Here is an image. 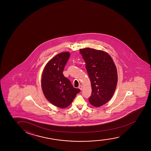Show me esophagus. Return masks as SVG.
<instances>
[{"label": "esophagus", "instance_id": "esophagus-1", "mask_svg": "<svg viewBox=\"0 0 151 151\" xmlns=\"http://www.w3.org/2000/svg\"><path fill=\"white\" fill-rule=\"evenodd\" d=\"M79 88L81 89V90H83V86H80L79 87Z\"/></svg>", "mask_w": 151, "mask_h": 151}]
</instances>
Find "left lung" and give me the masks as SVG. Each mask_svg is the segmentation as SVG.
I'll list each match as a JSON object with an SVG mask.
<instances>
[{"mask_svg":"<svg viewBox=\"0 0 151 151\" xmlns=\"http://www.w3.org/2000/svg\"><path fill=\"white\" fill-rule=\"evenodd\" d=\"M91 81L92 93L89 101L94 107L105 104L112 97L118 82L115 64L106 52L90 48L80 49Z\"/></svg>","mask_w":151,"mask_h":151,"instance_id":"obj_1","label":"left lung"}]
</instances>
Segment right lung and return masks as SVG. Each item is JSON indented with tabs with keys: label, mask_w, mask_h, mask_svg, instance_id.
I'll return each mask as SVG.
<instances>
[{
	"label": "right lung",
	"mask_w": 151,
	"mask_h": 151,
	"mask_svg": "<svg viewBox=\"0 0 151 151\" xmlns=\"http://www.w3.org/2000/svg\"><path fill=\"white\" fill-rule=\"evenodd\" d=\"M70 56L69 52L57 55L46 64L42 76V88L46 99L61 108L70 105L81 91L74 88L70 80L63 74Z\"/></svg>",
	"instance_id": "obj_1"
}]
</instances>
